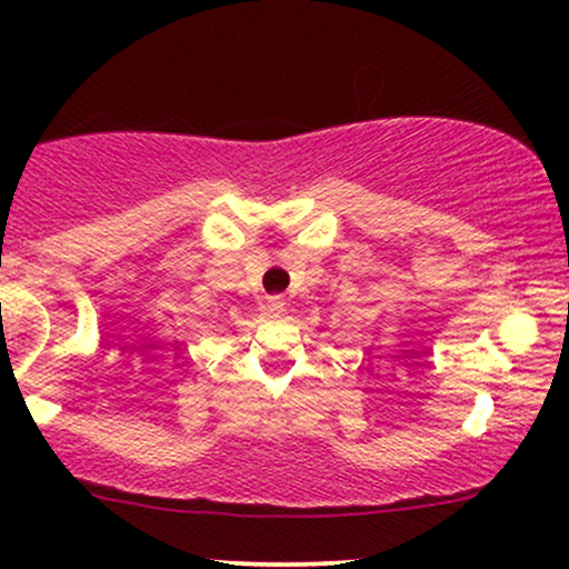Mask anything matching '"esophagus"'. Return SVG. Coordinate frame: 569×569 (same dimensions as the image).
<instances>
[{
	"instance_id": "1",
	"label": "esophagus",
	"mask_w": 569,
	"mask_h": 569,
	"mask_svg": "<svg viewBox=\"0 0 569 569\" xmlns=\"http://www.w3.org/2000/svg\"><path fill=\"white\" fill-rule=\"evenodd\" d=\"M267 310L272 312V316H280V312L286 310V299L276 293V297H267Z\"/></svg>"
}]
</instances>
